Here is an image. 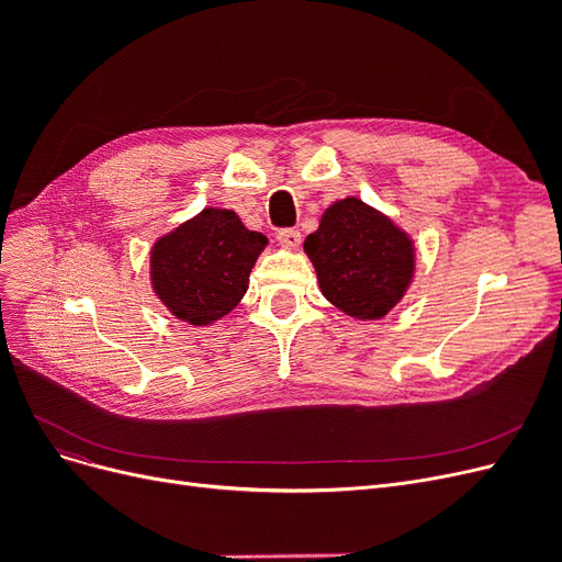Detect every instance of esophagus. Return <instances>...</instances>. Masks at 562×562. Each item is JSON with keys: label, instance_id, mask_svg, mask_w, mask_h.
Listing matches in <instances>:
<instances>
[{"label": "esophagus", "instance_id": "obj_1", "mask_svg": "<svg viewBox=\"0 0 562 562\" xmlns=\"http://www.w3.org/2000/svg\"><path fill=\"white\" fill-rule=\"evenodd\" d=\"M277 239H279V244H281L283 248L295 250V248L300 246V241H302V234H300L297 229H281V232L277 234Z\"/></svg>", "mask_w": 562, "mask_h": 562}]
</instances>
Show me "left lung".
<instances>
[{
  "mask_svg": "<svg viewBox=\"0 0 562 562\" xmlns=\"http://www.w3.org/2000/svg\"><path fill=\"white\" fill-rule=\"evenodd\" d=\"M323 297L359 321H378L403 300L415 277V244L394 220L347 196L323 211L304 239Z\"/></svg>",
  "mask_w": 562,
  "mask_h": 562,
  "instance_id": "obj_1",
  "label": "left lung"
}]
</instances>
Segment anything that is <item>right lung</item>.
Returning <instances> with one entry per match:
<instances>
[{
  "label": "right lung",
  "instance_id": "obj_1",
  "mask_svg": "<svg viewBox=\"0 0 562 562\" xmlns=\"http://www.w3.org/2000/svg\"><path fill=\"white\" fill-rule=\"evenodd\" d=\"M265 246L234 211L203 209L151 246V288L176 318L211 326L241 302Z\"/></svg>",
  "mask_w": 562,
  "mask_h": 562
}]
</instances>
